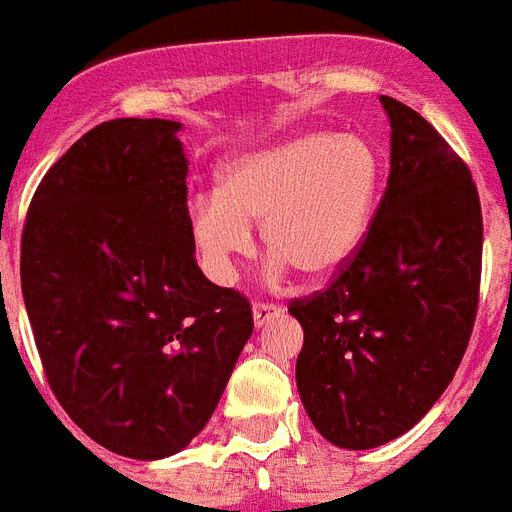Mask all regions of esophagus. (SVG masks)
<instances>
[{"label": "esophagus", "instance_id": "obj_1", "mask_svg": "<svg viewBox=\"0 0 512 512\" xmlns=\"http://www.w3.org/2000/svg\"><path fill=\"white\" fill-rule=\"evenodd\" d=\"M281 308L279 305H268V303H255L252 305V319H255V327H265L268 321L279 319Z\"/></svg>", "mask_w": 512, "mask_h": 512}]
</instances>
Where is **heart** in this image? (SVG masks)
I'll list each match as a JSON object with an SVG mask.
<instances>
[{
    "label": "heart",
    "instance_id": "1",
    "mask_svg": "<svg viewBox=\"0 0 512 512\" xmlns=\"http://www.w3.org/2000/svg\"><path fill=\"white\" fill-rule=\"evenodd\" d=\"M380 183L382 156L366 135L295 132L225 159L215 193L188 209V239L217 284L255 249L252 225H263L273 271L292 265L305 279L329 281L369 239Z\"/></svg>",
    "mask_w": 512,
    "mask_h": 512
}]
</instances>
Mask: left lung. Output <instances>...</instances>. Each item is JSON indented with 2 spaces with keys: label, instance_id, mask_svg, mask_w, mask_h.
Here are the masks:
<instances>
[{
  "label": "left lung",
  "instance_id": "8db88e82",
  "mask_svg": "<svg viewBox=\"0 0 512 512\" xmlns=\"http://www.w3.org/2000/svg\"><path fill=\"white\" fill-rule=\"evenodd\" d=\"M390 119L388 188L369 239L329 289L295 300L297 390L340 449H374L430 412L468 348L484 223L470 170L414 108Z\"/></svg>",
  "mask_w": 512,
  "mask_h": 512
}]
</instances>
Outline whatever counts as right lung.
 I'll use <instances>...</instances> for the list:
<instances>
[{"label":"right lung","instance_id":"obj_1","mask_svg":"<svg viewBox=\"0 0 512 512\" xmlns=\"http://www.w3.org/2000/svg\"><path fill=\"white\" fill-rule=\"evenodd\" d=\"M180 130L98 124L44 175L20 241L52 393L95 444L132 460L199 436L255 327L247 297L196 265Z\"/></svg>","mask_w":512,"mask_h":512}]
</instances>
